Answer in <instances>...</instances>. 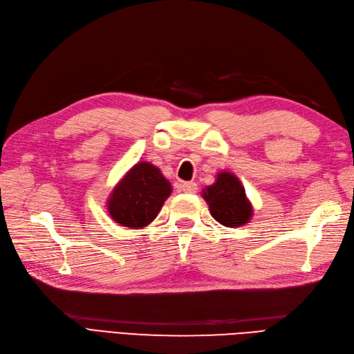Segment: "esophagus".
I'll use <instances>...</instances> for the list:
<instances>
[{
	"mask_svg": "<svg viewBox=\"0 0 354 354\" xmlns=\"http://www.w3.org/2000/svg\"><path fill=\"white\" fill-rule=\"evenodd\" d=\"M181 190L184 193H196L198 184L196 183H183L181 184Z\"/></svg>",
	"mask_w": 354,
	"mask_h": 354,
	"instance_id": "obj_1",
	"label": "esophagus"
}]
</instances>
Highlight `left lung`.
<instances>
[{"mask_svg": "<svg viewBox=\"0 0 354 354\" xmlns=\"http://www.w3.org/2000/svg\"><path fill=\"white\" fill-rule=\"evenodd\" d=\"M209 213L225 227L245 225L252 216V207L246 199L245 189L239 179L228 171L217 175L216 183L204 190Z\"/></svg>", "mask_w": 354, "mask_h": 354, "instance_id": "obj_1", "label": "left lung"}]
</instances>
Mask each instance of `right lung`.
<instances>
[{
	"label": "right lung",
	"instance_id": "right-lung-1",
	"mask_svg": "<svg viewBox=\"0 0 354 354\" xmlns=\"http://www.w3.org/2000/svg\"><path fill=\"white\" fill-rule=\"evenodd\" d=\"M171 192L170 183L150 162H138L118 183L108 201L112 219L127 228H142L160 213Z\"/></svg>",
	"mask_w": 354,
	"mask_h": 354
}]
</instances>
